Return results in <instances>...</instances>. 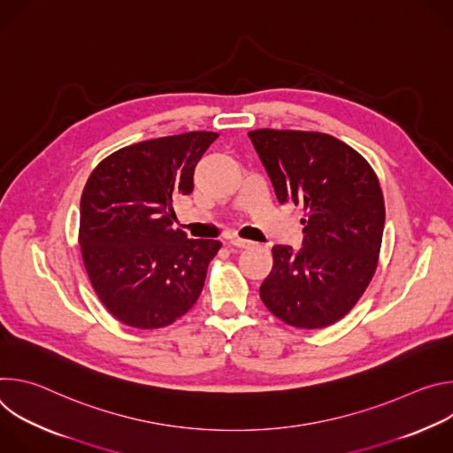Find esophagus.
<instances>
[{
	"instance_id": "obj_1",
	"label": "esophagus",
	"mask_w": 453,
	"mask_h": 453,
	"mask_svg": "<svg viewBox=\"0 0 453 453\" xmlns=\"http://www.w3.org/2000/svg\"><path fill=\"white\" fill-rule=\"evenodd\" d=\"M229 243H231L233 247H236V249H249V247H252V245H254V242H250V240H243V238H231V240H229Z\"/></svg>"
}]
</instances>
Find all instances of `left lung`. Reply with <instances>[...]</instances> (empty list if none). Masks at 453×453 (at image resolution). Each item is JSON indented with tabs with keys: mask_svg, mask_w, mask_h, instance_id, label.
Wrapping results in <instances>:
<instances>
[{
	"mask_svg": "<svg viewBox=\"0 0 453 453\" xmlns=\"http://www.w3.org/2000/svg\"><path fill=\"white\" fill-rule=\"evenodd\" d=\"M249 140L278 201L301 204L306 215L299 252L273 247L260 297L294 328H326L374 276L385 222L380 180L355 149L330 134L257 128Z\"/></svg>",
	"mask_w": 453,
	"mask_h": 453,
	"instance_id": "left-lung-1",
	"label": "left lung"
}]
</instances>
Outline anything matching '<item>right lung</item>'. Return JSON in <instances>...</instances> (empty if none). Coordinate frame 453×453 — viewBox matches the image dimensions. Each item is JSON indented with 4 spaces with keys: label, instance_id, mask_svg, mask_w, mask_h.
I'll list each match as a JSON object with an SVG mask.
<instances>
[{
    "label": "right lung",
    "instance_id": "obj_1",
    "mask_svg": "<svg viewBox=\"0 0 453 453\" xmlns=\"http://www.w3.org/2000/svg\"><path fill=\"white\" fill-rule=\"evenodd\" d=\"M217 138L193 131L123 147L84 186L82 262L100 303L127 326L165 328L203 292L222 243L173 229V199L193 191V172Z\"/></svg>",
    "mask_w": 453,
    "mask_h": 453
}]
</instances>
